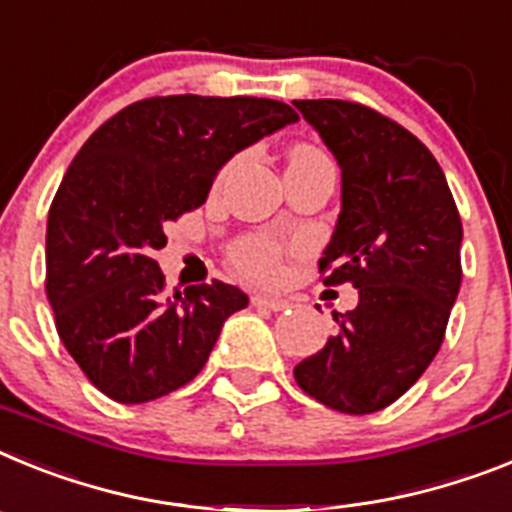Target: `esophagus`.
<instances>
[{
  "instance_id": "esophagus-1",
  "label": "esophagus",
  "mask_w": 512,
  "mask_h": 512,
  "mask_svg": "<svg viewBox=\"0 0 512 512\" xmlns=\"http://www.w3.org/2000/svg\"><path fill=\"white\" fill-rule=\"evenodd\" d=\"M252 304L265 306V309H270V311H283L291 306V301L281 299V296H265V293H255V296H252Z\"/></svg>"
}]
</instances>
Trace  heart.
Returning a JSON list of instances; mask_svg holds the SVG:
<instances>
[{
	"mask_svg": "<svg viewBox=\"0 0 512 512\" xmlns=\"http://www.w3.org/2000/svg\"><path fill=\"white\" fill-rule=\"evenodd\" d=\"M327 159L314 146H296L291 151V162L288 164H304V162H322ZM281 247L273 239L265 237H247L237 242L234 247V265L242 270L244 275H250L255 281H273L275 275L281 273Z\"/></svg>",
	"mask_w": 512,
	"mask_h": 512,
	"instance_id": "obj_1",
	"label": "heart"
}]
</instances>
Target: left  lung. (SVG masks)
Segmentation results:
<instances>
[{
    "mask_svg": "<svg viewBox=\"0 0 512 512\" xmlns=\"http://www.w3.org/2000/svg\"><path fill=\"white\" fill-rule=\"evenodd\" d=\"M340 164V216L319 260L324 286L353 283L358 306L293 368L337 412L397 402L441 348L461 286L459 211L441 164L407 128L348 100H293Z\"/></svg>",
    "mask_w": 512,
    "mask_h": 512,
    "instance_id": "left-lung-1",
    "label": "left lung"
}]
</instances>
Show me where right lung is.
I'll return each mask as SVG.
<instances>
[{"mask_svg": "<svg viewBox=\"0 0 512 512\" xmlns=\"http://www.w3.org/2000/svg\"><path fill=\"white\" fill-rule=\"evenodd\" d=\"M296 121L265 97H149L79 149L48 211L46 293L61 342L102 394L151 402L206 366L250 299L221 281L167 296L154 260L164 224L206 203L234 154Z\"/></svg>", "mask_w": 512, "mask_h": 512, "instance_id": "1", "label": "right lung"}]
</instances>
